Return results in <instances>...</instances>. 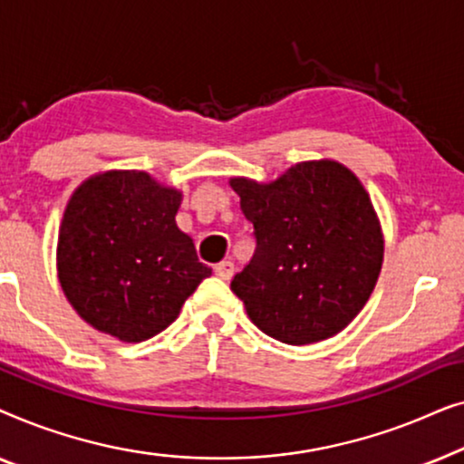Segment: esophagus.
Returning <instances> with one entry per match:
<instances>
[{
  "mask_svg": "<svg viewBox=\"0 0 464 464\" xmlns=\"http://www.w3.org/2000/svg\"><path fill=\"white\" fill-rule=\"evenodd\" d=\"M234 272H237V266H234L232 259H224V262H219L215 266V275L219 278H224V281H230L234 276Z\"/></svg>",
  "mask_w": 464,
  "mask_h": 464,
  "instance_id": "34e87169",
  "label": "esophagus"
}]
</instances>
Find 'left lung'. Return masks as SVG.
Returning <instances> with one entry per match:
<instances>
[{"mask_svg":"<svg viewBox=\"0 0 464 464\" xmlns=\"http://www.w3.org/2000/svg\"><path fill=\"white\" fill-rule=\"evenodd\" d=\"M256 253L232 291L266 335L313 344L340 334L376 287L384 238L370 194L335 160H310L270 183L230 179Z\"/></svg>","mask_w":464,"mask_h":464,"instance_id":"obj_1","label":"left lung"}]
</instances>
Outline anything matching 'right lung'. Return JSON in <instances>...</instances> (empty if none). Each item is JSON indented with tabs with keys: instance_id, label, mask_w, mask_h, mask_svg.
Listing matches in <instances>:
<instances>
[{
	"instance_id": "right-lung-1",
	"label": "right lung",
	"mask_w": 464,
	"mask_h": 464,
	"mask_svg": "<svg viewBox=\"0 0 464 464\" xmlns=\"http://www.w3.org/2000/svg\"><path fill=\"white\" fill-rule=\"evenodd\" d=\"M181 192L143 170H107L75 189L56 246L59 283L75 313L122 342L154 338L211 268L175 224Z\"/></svg>"
}]
</instances>
